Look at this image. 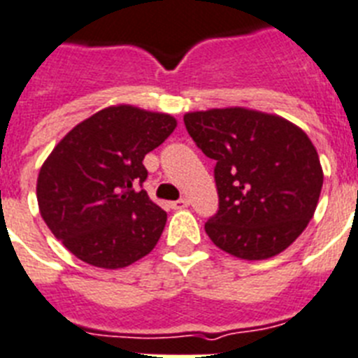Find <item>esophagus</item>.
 Instances as JSON below:
<instances>
[{
    "label": "esophagus",
    "instance_id": "34e87169",
    "mask_svg": "<svg viewBox=\"0 0 358 358\" xmlns=\"http://www.w3.org/2000/svg\"><path fill=\"white\" fill-rule=\"evenodd\" d=\"M187 206H189L187 199H180V200H176V202H173V204H171V208H173V209H184V208H187Z\"/></svg>",
    "mask_w": 358,
    "mask_h": 358
}]
</instances>
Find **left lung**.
<instances>
[{
  "label": "left lung",
  "instance_id": "obj_1",
  "mask_svg": "<svg viewBox=\"0 0 358 358\" xmlns=\"http://www.w3.org/2000/svg\"><path fill=\"white\" fill-rule=\"evenodd\" d=\"M184 123L217 162L219 211L206 222L215 246L246 261L289 248L313 219L324 184L309 136L275 113L243 106L187 112Z\"/></svg>",
  "mask_w": 358,
  "mask_h": 358
}]
</instances>
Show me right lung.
<instances>
[{
  "instance_id": "right-lung-1",
  "label": "right lung",
  "mask_w": 358,
  "mask_h": 358,
  "mask_svg": "<svg viewBox=\"0 0 358 358\" xmlns=\"http://www.w3.org/2000/svg\"><path fill=\"white\" fill-rule=\"evenodd\" d=\"M176 129L169 113L132 104L99 110L69 130L38 173L40 215L62 245L97 268H124L152 252L167 213L143 189L145 154Z\"/></svg>"
}]
</instances>
